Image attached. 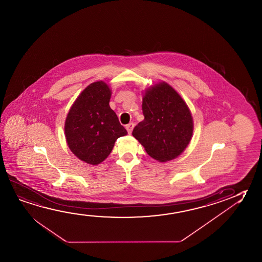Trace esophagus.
<instances>
[{
  "label": "esophagus",
  "mask_w": 262,
  "mask_h": 262,
  "mask_svg": "<svg viewBox=\"0 0 262 262\" xmlns=\"http://www.w3.org/2000/svg\"><path fill=\"white\" fill-rule=\"evenodd\" d=\"M133 128H134V124H133V122H130V123H129V124L126 125V129H127V132H128L129 134L132 133Z\"/></svg>",
  "instance_id": "1"
}]
</instances>
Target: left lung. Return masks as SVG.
<instances>
[{
	"label": "left lung",
	"instance_id": "obj_1",
	"mask_svg": "<svg viewBox=\"0 0 262 262\" xmlns=\"http://www.w3.org/2000/svg\"><path fill=\"white\" fill-rule=\"evenodd\" d=\"M142 93L144 120L133 129V137L154 160H174L185 150L193 134L189 107L166 81L151 85Z\"/></svg>",
	"mask_w": 262,
	"mask_h": 262
}]
</instances>
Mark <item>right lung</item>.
Wrapping results in <instances>:
<instances>
[{
    "instance_id": "1",
    "label": "right lung",
    "mask_w": 262,
    "mask_h": 262,
    "mask_svg": "<svg viewBox=\"0 0 262 262\" xmlns=\"http://www.w3.org/2000/svg\"><path fill=\"white\" fill-rule=\"evenodd\" d=\"M112 90L103 81L88 85L69 110L64 123L69 149L81 161L98 165L128 133L110 107Z\"/></svg>"
}]
</instances>
